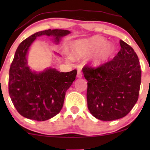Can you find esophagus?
<instances>
[{
  "instance_id": "34e87169",
  "label": "esophagus",
  "mask_w": 150,
  "mask_h": 150,
  "mask_svg": "<svg viewBox=\"0 0 150 150\" xmlns=\"http://www.w3.org/2000/svg\"><path fill=\"white\" fill-rule=\"evenodd\" d=\"M82 76H83V74H82L81 71L80 70V69H79V70H78V73H77V77L79 78V79H81V78H82Z\"/></svg>"
}]
</instances>
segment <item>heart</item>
<instances>
[{"mask_svg": "<svg viewBox=\"0 0 150 150\" xmlns=\"http://www.w3.org/2000/svg\"><path fill=\"white\" fill-rule=\"evenodd\" d=\"M98 51L94 58L96 64H100L108 60L113 54L115 48L111 44H106L105 39L99 36H94L80 43L76 50L78 55L89 54Z\"/></svg>", "mask_w": 150, "mask_h": 150, "instance_id": "obj_1", "label": "heart"}]
</instances>
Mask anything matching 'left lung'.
I'll return each instance as SVG.
<instances>
[{
    "label": "left lung",
    "mask_w": 150,
    "mask_h": 150,
    "mask_svg": "<svg viewBox=\"0 0 150 150\" xmlns=\"http://www.w3.org/2000/svg\"><path fill=\"white\" fill-rule=\"evenodd\" d=\"M121 49L112 59L97 67L83 68L87 83V100L90 112L102 121L124 117L139 98L141 69L132 47L120 40Z\"/></svg>",
    "instance_id": "obj_1"
}]
</instances>
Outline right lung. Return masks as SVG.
Returning a JSON list of instances; mask_svg holds the SVG:
<instances>
[{
    "label": "right lung",
    "mask_w": 150,
    "mask_h": 150,
    "mask_svg": "<svg viewBox=\"0 0 150 150\" xmlns=\"http://www.w3.org/2000/svg\"><path fill=\"white\" fill-rule=\"evenodd\" d=\"M67 30L48 29L37 32L20 43L9 69V93L17 111L24 117L45 121L61 111L67 90L76 79V69L60 72L48 68L41 72L33 71L27 65L28 48L37 37L52 36L58 44Z\"/></svg>",
    "instance_id": "1"
}]
</instances>
